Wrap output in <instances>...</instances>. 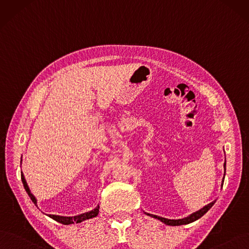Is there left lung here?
Here are the masks:
<instances>
[{"instance_id": "left-lung-1", "label": "left lung", "mask_w": 249, "mask_h": 249, "mask_svg": "<svg viewBox=\"0 0 249 249\" xmlns=\"http://www.w3.org/2000/svg\"><path fill=\"white\" fill-rule=\"evenodd\" d=\"M224 169H225V174H226V160H225V163H224ZM225 174H224V178H223V180H222V187H223V183H224V179H225ZM215 201H213L210 202L209 204L205 205L203 208L199 209L198 211H196V213H193L192 214H190L189 216L187 217H183V218H179V219H169V218H165V217H162V216H158V215H155V214H151V213H144L146 215L149 216H152L154 218H157L159 220H161L162 223H164L165 225H168V226H181V225H188V224H191L193 222H195V220L199 219L200 217L203 216L207 211L213 206V204L215 203Z\"/></svg>"}]
</instances>
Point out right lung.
Listing matches in <instances>:
<instances>
[{
    "instance_id": "add662e5",
    "label": "right lung",
    "mask_w": 249,
    "mask_h": 249,
    "mask_svg": "<svg viewBox=\"0 0 249 249\" xmlns=\"http://www.w3.org/2000/svg\"><path fill=\"white\" fill-rule=\"evenodd\" d=\"M21 180H22V183H23V187L27 193V195L30 196L31 200L34 202V204L36 206V197L32 194V192L29 188V186H27V182L24 178V176L23 173L21 171ZM98 213H99V205H97L94 209H92L90 211H88V213H82V214H79V215H76V216H61V215H55V214H47L49 217H51L52 219L56 220V222L62 224V225H71V224H79V223H82L83 220H86V219H89V218H92V217H95L98 215Z\"/></svg>"
}]
</instances>
